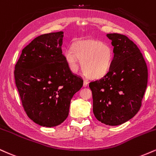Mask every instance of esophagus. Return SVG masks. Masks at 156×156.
I'll return each instance as SVG.
<instances>
[{
	"mask_svg": "<svg viewBox=\"0 0 156 156\" xmlns=\"http://www.w3.org/2000/svg\"><path fill=\"white\" fill-rule=\"evenodd\" d=\"M88 81H87V80H84V82H83V86L84 87H87V85H88Z\"/></svg>",
	"mask_w": 156,
	"mask_h": 156,
	"instance_id": "obj_1",
	"label": "esophagus"
}]
</instances>
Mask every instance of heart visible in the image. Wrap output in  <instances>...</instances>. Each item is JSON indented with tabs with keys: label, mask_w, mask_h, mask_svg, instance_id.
Listing matches in <instances>:
<instances>
[{
	"label": "heart",
	"mask_w": 156,
	"mask_h": 156,
	"mask_svg": "<svg viewBox=\"0 0 156 156\" xmlns=\"http://www.w3.org/2000/svg\"><path fill=\"white\" fill-rule=\"evenodd\" d=\"M63 57L71 71H78L80 60L86 76L99 79L110 70L113 52L109 45L98 40H76L73 42L72 49L64 51Z\"/></svg>",
	"instance_id": "heart-1"
}]
</instances>
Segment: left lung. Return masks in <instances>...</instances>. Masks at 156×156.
Returning a JSON list of instances; mask_svg holds the SVG:
<instances>
[{
	"instance_id": "8db88e82",
	"label": "left lung",
	"mask_w": 156,
	"mask_h": 156,
	"mask_svg": "<svg viewBox=\"0 0 156 156\" xmlns=\"http://www.w3.org/2000/svg\"><path fill=\"white\" fill-rule=\"evenodd\" d=\"M114 47L110 70L90 82L93 114L108 126L124 123L138 112L147 85V67L140 49L125 35L108 34Z\"/></svg>"
}]
</instances>
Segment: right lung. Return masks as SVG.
I'll return each mask as SVG.
<instances>
[{
  "label": "right lung",
  "mask_w": 156,
  "mask_h": 156,
  "mask_svg": "<svg viewBox=\"0 0 156 156\" xmlns=\"http://www.w3.org/2000/svg\"><path fill=\"white\" fill-rule=\"evenodd\" d=\"M63 32L43 34L22 51L14 79L29 118L45 127L61 124L69 115L72 97L83 85L71 72L63 53Z\"/></svg>",
  "instance_id": "add662e5"
}]
</instances>
